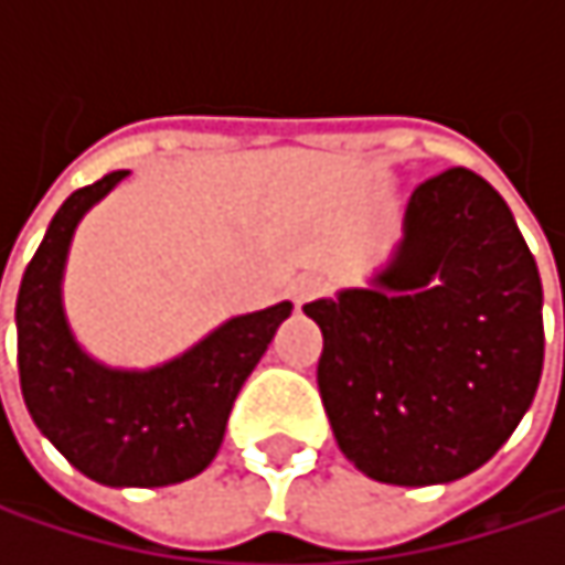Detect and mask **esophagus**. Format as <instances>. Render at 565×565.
I'll return each mask as SVG.
<instances>
[{
  "label": "esophagus",
  "instance_id": "obj_1",
  "mask_svg": "<svg viewBox=\"0 0 565 565\" xmlns=\"http://www.w3.org/2000/svg\"><path fill=\"white\" fill-rule=\"evenodd\" d=\"M323 290H327V281H323L320 275H300L297 281L290 284V300L300 307V303H307V300L320 297Z\"/></svg>",
  "mask_w": 565,
  "mask_h": 565
}]
</instances>
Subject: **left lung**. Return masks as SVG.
<instances>
[{
    "label": "left lung",
    "instance_id": "obj_1",
    "mask_svg": "<svg viewBox=\"0 0 565 565\" xmlns=\"http://www.w3.org/2000/svg\"><path fill=\"white\" fill-rule=\"evenodd\" d=\"M340 451L383 484H445L498 455L543 373V287L498 189L465 167L425 179L370 290L303 307Z\"/></svg>",
    "mask_w": 565,
    "mask_h": 565
}]
</instances>
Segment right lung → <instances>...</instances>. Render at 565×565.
<instances>
[{"label": "right lung", "instance_id": "add662e5", "mask_svg": "<svg viewBox=\"0 0 565 565\" xmlns=\"http://www.w3.org/2000/svg\"><path fill=\"white\" fill-rule=\"evenodd\" d=\"M124 175L107 172L71 192L29 262L15 300L19 383L32 422L81 475L110 488H163L209 468L235 395L290 303L235 317L150 373H120L84 356L61 310L64 255L81 215Z\"/></svg>", "mask_w": 565, "mask_h": 565}]
</instances>
